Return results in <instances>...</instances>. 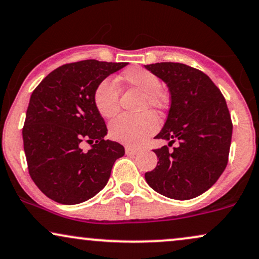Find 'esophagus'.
I'll use <instances>...</instances> for the list:
<instances>
[{"instance_id":"34e87169","label":"esophagus","mask_w":259,"mask_h":259,"mask_svg":"<svg viewBox=\"0 0 259 259\" xmlns=\"http://www.w3.org/2000/svg\"><path fill=\"white\" fill-rule=\"evenodd\" d=\"M125 153L127 154V155H135V154L139 153V148H135V147L126 146L125 147Z\"/></svg>"}]
</instances>
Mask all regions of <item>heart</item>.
I'll return each instance as SVG.
<instances>
[{
	"label": "heart",
	"mask_w": 259,
	"mask_h": 259,
	"mask_svg": "<svg viewBox=\"0 0 259 259\" xmlns=\"http://www.w3.org/2000/svg\"><path fill=\"white\" fill-rule=\"evenodd\" d=\"M122 81L127 86L143 93L142 110L147 107L155 111L162 110L167 99L161 88L160 78L145 68H130L122 74ZM119 92L111 78H104L98 84L93 94V103L98 112L104 118H111L119 110ZM159 123L152 112H143L140 116L123 114L110 123L111 139L125 145H137L158 130Z\"/></svg>",
	"instance_id": "obj_1"
}]
</instances>
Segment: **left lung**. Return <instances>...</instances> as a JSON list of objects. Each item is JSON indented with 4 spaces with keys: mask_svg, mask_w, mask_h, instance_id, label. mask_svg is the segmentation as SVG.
Returning <instances> with one entry per match:
<instances>
[{
    "mask_svg": "<svg viewBox=\"0 0 259 259\" xmlns=\"http://www.w3.org/2000/svg\"><path fill=\"white\" fill-rule=\"evenodd\" d=\"M145 68L167 84L171 94L167 119L155 136L168 146L154 150L159 165L146 173V182L168 198H195L210 189L227 166L233 130L227 104L201 70L173 62ZM176 140L179 146L169 151Z\"/></svg>",
    "mask_w": 259,
    "mask_h": 259,
    "instance_id": "left-lung-1",
    "label": "left lung"
}]
</instances>
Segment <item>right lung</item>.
<instances>
[{"label": "right lung", "mask_w": 259, "mask_h": 259, "mask_svg": "<svg viewBox=\"0 0 259 259\" xmlns=\"http://www.w3.org/2000/svg\"><path fill=\"white\" fill-rule=\"evenodd\" d=\"M127 65L86 60L51 71L32 93L22 129L32 181L49 198L78 204L109 182L124 147L105 140L107 127L93 103L98 84ZM92 144L88 152L80 142Z\"/></svg>", "instance_id": "right-lung-1"}]
</instances>
